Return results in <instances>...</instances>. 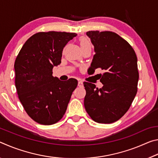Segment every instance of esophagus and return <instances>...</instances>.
Returning a JSON list of instances; mask_svg holds the SVG:
<instances>
[{
    "label": "esophagus",
    "mask_w": 158,
    "mask_h": 158,
    "mask_svg": "<svg viewBox=\"0 0 158 158\" xmlns=\"http://www.w3.org/2000/svg\"><path fill=\"white\" fill-rule=\"evenodd\" d=\"M78 86H79V87H83V86H84V84H83V81H79V82H78Z\"/></svg>",
    "instance_id": "1"
}]
</instances>
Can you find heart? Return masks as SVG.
<instances>
[{
	"instance_id": "obj_1",
	"label": "heart",
	"mask_w": 158,
	"mask_h": 158,
	"mask_svg": "<svg viewBox=\"0 0 158 158\" xmlns=\"http://www.w3.org/2000/svg\"><path fill=\"white\" fill-rule=\"evenodd\" d=\"M79 44L82 50L85 49H89V48L91 47L90 41L85 37H81L79 39Z\"/></svg>"
}]
</instances>
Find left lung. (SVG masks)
<instances>
[{
	"label": "left lung",
	"mask_w": 158,
	"mask_h": 158,
	"mask_svg": "<svg viewBox=\"0 0 158 158\" xmlns=\"http://www.w3.org/2000/svg\"><path fill=\"white\" fill-rule=\"evenodd\" d=\"M86 35L94 46L89 69L101 68V89L84 82L86 94L85 111L99 123H112L126 113L137 92V58L133 48L118 35L111 31H89Z\"/></svg>",
	"instance_id": "obj_1"
}]
</instances>
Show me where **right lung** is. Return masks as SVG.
Listing matches in <instances>:
<instances>
[{
	"mask_svg": "<svg viewBox=\"0 0 158 158\" xmlns=\"http://www.w3.org/2000/svg\"><path fill=\"white\" fill-rule=\"evenodd\" d=\"M77 34L40 32L23 45L15 63V86L20 102L32 119L42 125H53L65 114L75 79L64 83L52 76L61 63L63 48Z\"/></svg>",
	"mask_w": 158,
	"mask_h": 158,
	"instance_id": "add662e5",
	"label": "right lung"
}]
</instances>
